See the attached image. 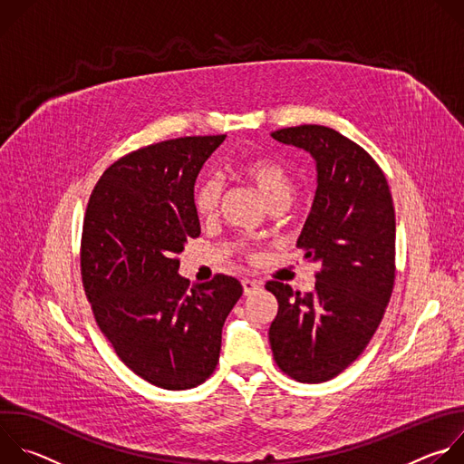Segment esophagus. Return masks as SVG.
<instances>
[{
    "instance_id": "obj_1",
    "label": "esophagus",
    "mask_w": 464,
    "mask_h": 464,
    "mask_svg": "<svg viewBox=\"0 0 464 464\" xmlns=\"http://www.w3.org/2000/svg\"><path fill=\"white\" fill-rule=\"evenodd\" d=\"M262 286V283L260 281H256V279H242V288H244V295H249V294H253V292H256L258 288Z\"/></svg>"
}]
</instances>
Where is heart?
<instances>
[{
    "instance_id": "b5f03b06",
    "label": "heart",
    "mask_w": 464,
    "mask_h": 464,
    "mask_svg": "<svg viewBox=\"0 0 464 464\" xmlns=\"http://www.w3.org/2000/svg\"><path fill=\"white\" fill-rule=\"evenodd\" d=\"M235 170L238 176L247 179L262 196L266 206L276 204H292L295 185L288 174V170L270 158H242L237 161ZM220 200V183L206 176L196 183L192 192V204L196 213L200 217H209L215 213Z\"/></svg>"
}]
</instances>
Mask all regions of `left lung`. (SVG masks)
<instances>
[{
	"label": "left lung",
	"mask_w": 464,
	"mask_h": 464,
	"mask_svg": "<svg viewBox=\"0 0 464 464\" xmlns=\"http://www.w3.org/2000/svg\"><path fill=\"white\" fill-rule=\"evenodd\" d=\"M315 161L317 188L297 238L319 264L314 292L270 281L279 310L270 324L274 360L297 382L338 376L367 347L394 283V208L376 161L340 131L303 124L272 131Z\"/></svg>",
	"instance_id": "8db88e82"
}]
</instances>
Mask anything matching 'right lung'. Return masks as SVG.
Wrapping results in <instances>:
<instances>
[{
    "instance_id": "1",
    "label": "right lung",
    "mask_w": 464,
    "mask_h": 464,
    "mask_svg": "<svg viewBox=\"0 0 464 464\" xmlns=\"http://www.w3.org/2000/svg\"><path fill=\"white\" fill-rule=\"evenodd\" d=\"M224 140L179 138L121 158L84 217L81 270L101 333L128 369L170 391L213 374L224 321L242 295L235 277L190 288L178 274L185 242L200 235L198 172Z\"/></svg>"
}]
</instances>
